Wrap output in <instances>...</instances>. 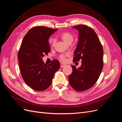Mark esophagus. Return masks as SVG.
I'll list each match as a JSON object with an SVG mask.
<instances>
[{
	"label": "esophagus",
	"mask_w": 122,
	"mask_h": 122,
	"mask_svg": "<svg viewBox=\"0 0 122 122\" xmlns=\"http://www.w3.org/2000/svg\"><path fill=\"white\" fill-rule=\"evenodd\" d=\"M66 66V65H65V64H64V63H61V68L64 67V66Z\"/></svg>",
	"instance_id": "obj_1"
}]
</instances>
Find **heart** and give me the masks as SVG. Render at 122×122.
I'll list each match as a JSON object with an SVG mask.
<instances>
[{
  "label": "heart",
  "mask_w": 122,
  "mask_h": 122,
  "mask_svg": "<svg viewBox=\"0 0 122 122\" xmlns=\"http://www.w3.org/2000/svg\"><path fill=\"white\" fill-rule=\"evenodd\" d=\"M60 36L61 39L64 41V42H65L67 44L69 43L70 42H72L73 41V36L72 35L68 32H62L60 35ZM48 42L50 45L53 46L55 44V40L53 38H50L48 40ZM67 55L68 54H66V55L62 54L61 55L60 58L61 61H64L66 59V55Z\"/></svg>",
  "instance_id": "b5f03b06"
}]
</instances>
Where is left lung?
Instances as JSON below:
<instances>
[{
    "instance_id": "1",
    "label": "left lung",
    "mask_w": 122,
    "mask_h": 122,
    "mask_svg": "<svg viewBox=\"0 0 122 122\" xmlns=\"http://www.w3.org/2000/svg\"><path fill=\"white\" fill-rule=\"evenodd\" d=\"M78 31V41L74 51L73 61L82 60L77 69L71 66L72 73L69 76L70 86L76 91L89 89L97 82L103 69V50L96 33L86 25L73 26Z\"/></svg>"
}]
</instances>
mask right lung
Instances as JSON below:
<instances>
[{
	"mask_svg": "<svg viewBox=\"0 0 122 122\" xmlns=\"http://www.w3.org/2000/svg\"><path fill=\"white\" fill-rule=\"evenodd\" d=\"M57 30L44 26L34 27L22 42L18 54L21 74L27 86L35 91H43L48 88L60 68L61 64L56 60L47 65L42 59L50 51L49 36Z\"/></svg>",
	"mask_w": 122,
	"mask_h": 122,
	"instance_id": "1",
	"label": "right lung"
}]
</instances>
